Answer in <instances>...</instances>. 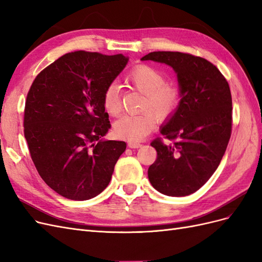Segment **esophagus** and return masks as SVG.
Instances as JSON below:
<instances>
[{
    "mask_svg": "<svg viewBox=\"0 0 262 262\" xmlns=\"http://www.w3.org/2000/svg\"><path fill=\"white\" fill-rule=\"evenodd\" d=\"M128 146H129L130 148H139V147L142 146V144L139 143V142H129Z\"/></svg>",
    "mask_w": 262,
    "mask_h": 262,
    "instance_id": "1",
    "label": "esophagus"
}]
</instances>
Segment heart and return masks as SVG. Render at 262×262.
I'll list each match as a JSON object with an SVG mask.
<instances>
[{"mask_svg":"<svg viewBox=\"0 0 262 262\" xmlns=\"http://www.w3.org/2000/svg\"><path fill=\"white\" fill-rule=\"evenodd\" d=\"M125 82L132 89L144 94L141 109L145 112L138 115L121 117L114 124V132L118 138L139 142L152 132L156 118L164 121L176 113L180 104V93L176 86L166 83L165 76L153 67L139 64L125 75ZM101 104L110 116H118L122 109V94L120 86L112 82L102 91ZM154 114H152L151 113Z\"/></svg>","mask_w":262,"mask_h":262,"instance_id":"b5f03b06","label":"heart"}]
</instances>
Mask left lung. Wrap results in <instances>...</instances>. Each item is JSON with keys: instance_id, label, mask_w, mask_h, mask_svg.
I'll return each mask as SVG.
<instances>
[{"instance_id": "8db88e82", "label": "left lung", "mask_w": 262, "mask_h": 262, "mask_svg": "<svg viewBox=\"0 0 262 262\" xmlns=\"http://www.w3.org/2000/svg\"><path fill=\"white\" fill-rule=\"evenodd\" d=\"M141 60L165 63L177 73L180 104L152 141L156 161L147 175L163 194L185 196L216 170L232 134V95L226 78L208 60L190 53L155 51Z\"/></svg>"}]
</instances>
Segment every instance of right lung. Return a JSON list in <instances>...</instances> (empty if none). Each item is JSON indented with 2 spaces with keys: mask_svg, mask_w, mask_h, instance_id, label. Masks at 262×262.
I'll list each match as a JSON object with an SVG mask.
<instances>
[{
  "mask_svg": "<svg viewBox=\"0 0 262 262\" xmlns=\"http://www.w3.org/2000/svg\"><path fill=\"white\" fill-rule=\"evenodd\" d=\"M123 54L74 51L43 69L31 84L24 136L42 180L70 200L92 199L105 190L123 141H102L110 129L102 91L128 63Z\"/></svg>",
  "mask_w": 262,
  "mask_h": 262,
  "instance_id": "add662e5",
  "label": "right lung"
}]
</instances>
